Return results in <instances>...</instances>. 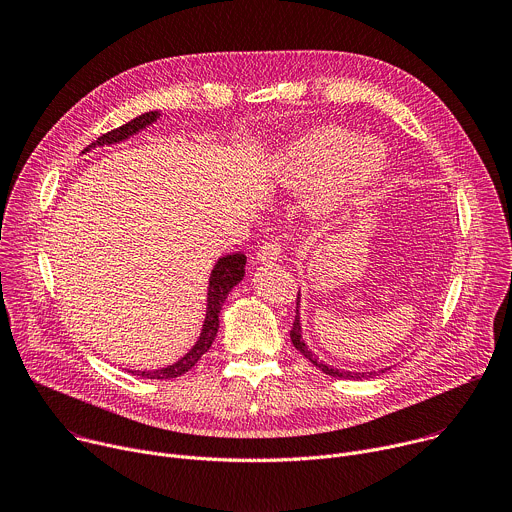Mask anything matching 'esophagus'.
Returning a JSON list of instances; mask_svg holds the SVG:
<instances>
[{
	"label": "esophagus",
	"mask_w": 512,
	"mask_h": 512,
	"mask_svg": "<svg viewBox=\"0 0 512 512\" xmlns=\"http://www.w3.org/2000/svg\"><path fill=\"white\" fill-rule=\"evenodd\" d=\"M281 251H283V245L279 239H269L265 241L259 249H257V261L261 263H267V261H277L281 257Z\"/></svg>",
	"instance_id": "obj_1"
}]
</instances>
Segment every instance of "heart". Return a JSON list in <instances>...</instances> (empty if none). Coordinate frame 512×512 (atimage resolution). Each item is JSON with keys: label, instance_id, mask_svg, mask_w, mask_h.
Here are the masks:
<instances>
[{"label": "heart", "instance_id": "obj_1", "mask_svg": "<svg viewBox=\"0 0 512 512\" xmlns=\"http://www.w3.org/2000/svg\"><path fill=\"white\" fill-rule=\"evenodd\" d=\"M385 152L371 139L338 127L318 129L298 139L281 160L279 178L287 188L322 186V202L336 206L379 178Z\"/></svg>", "mask_w": 512, "mask_h": 512}]
</instances>
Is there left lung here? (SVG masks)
Segmentation results:
<instances>
[{
    "label": "left lung",
    "mask_w": 512,
    "mask_h": 512,
    "mask_svg": "<svg viewBox=\"0 0 512 512\" xmlns=\"http://www.w3.org/2000/svg\"><path fill=\"white\" fill-rule=\"evenodd\" d=\"M298 302H300V298H298ZM296 314H298V310H296ZM289 336H291V342H294V346L314 364L316 369H320L322 373H326V375H330V377H336V379H367V377H377V373H344V371H338V369H332V367H328V364H324V362H320L310 350H308V346L304 344V340H302V328H300V316H296V320H294V328H291V332H289ZM383 373V371H381Z\"/></svg>",
    "instance_id": "1"
}]
</instances>
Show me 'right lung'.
<instances>
[{"instance_id":"obj_1","label":"right lung","mask_w":512,"mask_h":512,"mask_svg":"<svg viewBox=\"0 0 512 512\" xmlns=\"http://www.w3.org/2000/svg\"><path fill=\"white\" fill-rule=\"evenodd\" d=\"M158 117H160L158 111L143 113V115L131 119L129 123H125L117 129H111V131L103 133L101 137H97L89 145L87 152L91 148H95V145H111V143L123 141L129 135L137 133L139 129L154 123ZM245 263H247V257L243 253H233V255L221 257V259H218V263L214 265V269L210 273V279H208V308H206V320H204V326H202V334H200L198 342L194 344V348L184 358H180L176 364H172V367H166V369H160V371H141V373L131 371V373L139 375L143 379H176V377L188 373L194 367V364L202 358V354L212 346V340H214L216 330H218V314H221V310H223V304L229 296V291L243 279Z\"/></svg>"}]
</instances>
